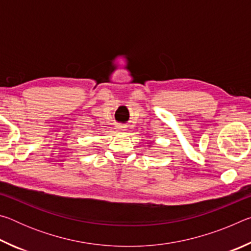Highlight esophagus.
Listing matches in <instances>:
<instances>
[{
  "mask_svg": "<svg viewBox=\"0 0 251 251\" xmlns=\"http://www.w3.org/2000/svg\"><path fill=\"white\" fill-rule=\"evenodd\" d=\"M116 129L117 130H120V131H122V130H124V128H123V126H116Z\"/></svg>",
  "mask_w": 251,
  "mask_h": 251,
  "instance_id": "1",
  "label": "esophagus"
}]
</instances>
